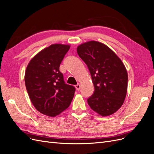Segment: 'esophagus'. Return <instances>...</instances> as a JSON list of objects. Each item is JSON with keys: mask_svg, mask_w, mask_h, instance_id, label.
I'll return each mask as SVG.
<instances>
[{"mask_svg": "<svg viewBox=\"0 0 154 154\" xmlns=\"http://www.w3.org/2000/svg\"><path fill=\"white\" fill-rule=\"evenodd\" d=\"M75 87H76V89L78 91H80V84H77V85L75 86Z\"/></svg>", "mask_w": 154, "mask_h": 154, "instance_id": "1", "label": "esophagus"}]
</instances>
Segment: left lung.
Instances as JSON below:
<instances>
[{
	"mask_svg": "<svg viewBox=\"0 0 154 154\" xmlns=\"http://www.w3.org/2000/svg\"><path fill=\"white\" fill-rule=\"evenodd\" d=\"M76 50L89 70L94 87L87 100L88 105L103 117L113 114L127 95L128 74L125 65L112 50L100 42H87Z\"/></svg>",
	"mask_w": 154,
	"mask_h": 154,
	"instance_id": "1",
	"label": "left lung"
}]
</instances>
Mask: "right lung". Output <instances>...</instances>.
Returning a JSON list of instances; mask_svg holds the SVG:
<instances>
[{
    "label": "right lung",
    "mask_w": 154,
    "mask_h": 154,
    "mask_svg": "<svg viewBox=\"0 0 154 154\" xmlns=\"http://www.w3.org/2000/svg\"><path fill=\"white\" fill-rule=\"evenodd\" d=\"M69 45L54 44L40 51L29 61L25 84L35 108L42 114L55 117L71 104L75 88L65 83L60 65Z\"/></svg>",
    "instance_id": "right-lung-1"
}]
</instances>
